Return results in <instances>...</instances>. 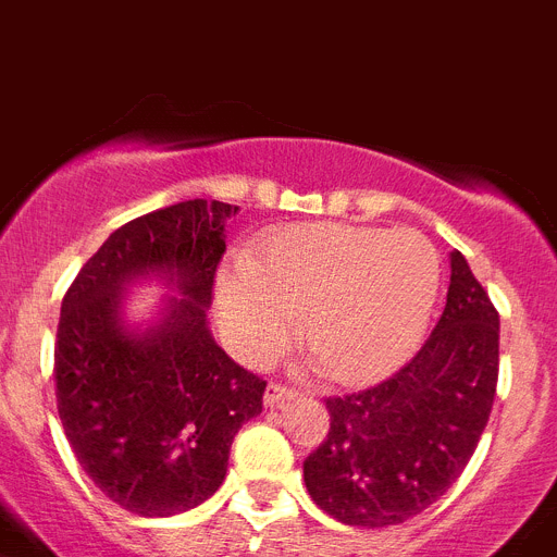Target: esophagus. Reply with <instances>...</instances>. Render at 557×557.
I'll list each match as a JSON object with an SVG mask.
<instances>
[{"mask_svg":"<svg viewBox=\"0 0 557 557\" xmlns=\"http://www.w3.org/2000/svg\"><path fill=\"white\" fill-rule=\"evenodd\" d=\"M294 397V391L288 388V385H280V383H269L267 388V397H263V403L269 405V408H274V405L285 403V399Z\"/></svg>","mask_w":557,"mask_h":557,"instance_id":"esophagus-1","label":"esophagus"}]
</instances>
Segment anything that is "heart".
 <instances>
[{"instance_id":"obj_1","label":"heart","mask_w":557,"mask_h":557,"mask_svg":"<svg viewBox=\"0 0 557 557\" xmlns=\"http://www.w3.org/2000/svg\"><path fill=\"white\" fill-rule=\"evenodd\" d=\"M441 263L413 230L294 224L219 274V322L247 363L267 366L302 338L338 383L394 372L424 338Z\"/></svg>"}]
</instances>
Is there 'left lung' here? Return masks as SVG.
I'll use <instances>...</instances> for the list:
<instances>
[{
  "label": "left lung",
  "instance_id": "obj_1",
  "mask_svg": "<svg viewBox=\"0 0 557 557\" xmlns=\"http://www.w3.org/2000/svg\"><path fill=\"white\" fill-rule=\"evenodd\" d=\"M447 308L422 349L385 377L327 397V438L305 458L313 503L352 528L403 524L444 497L488 422L499 377V313L460 252Z\"/></svg>",
  "mask_w": 557,
  "mask_h": 557
}]
</instances>
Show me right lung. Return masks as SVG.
<instances>
[{
	"label": "right lung",
	"mask_w": 557,
	"mask_h": 557,
	"mask_svg": "<svg viewBox=\"0 0 557 557\" xmlns=\"http://www.w3.org/2000/svg\"><path fill=\"white\" fill-rule=\"evenodd\" d=\"M235 205L188 199L119 227L85 260L60 305L54 397L74 458L104 497L138 516H174L213 494L230 444L263 410L267 380L208 330L224 224ZM163 273L183 298L138 334L123 288Z\"/></svg>",
	"instance_id": "add662e5"
}]
</instances>
